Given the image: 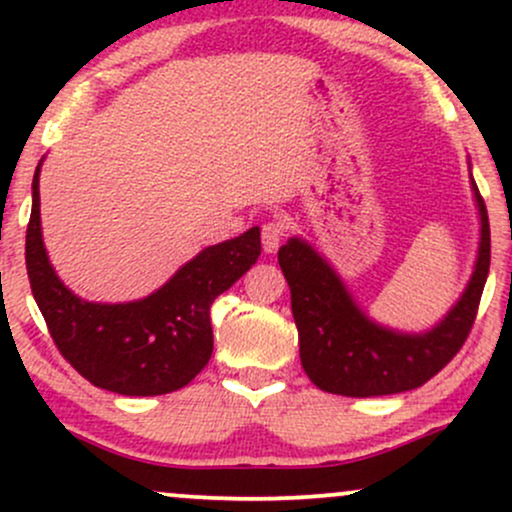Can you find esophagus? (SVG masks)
I'll list each match as a JSON object with an SVG mask.
<instances>
[{"mask_svg":"<svg viewBox=\"0 0 512 512\" xmlns=\"http://www.w3.org/2000/svg\"><path fill=\"white\" fill-rule=\"evenodd\" d=\"M284 231L286 226L281 221H267L262 226V248L267 255H272V252L279 250L281 240H284Z\"/></svg>","mask_w":512,"mask_h":512,"instance_id":"obj_1","label":"esophagus"}]
</instances>
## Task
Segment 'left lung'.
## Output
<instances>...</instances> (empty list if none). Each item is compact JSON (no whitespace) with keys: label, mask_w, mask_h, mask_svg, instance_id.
Masks as SVG:
<instances>
[{"label":"left lung","mask_w":512,"mask_h":512,"mask_svg":"<svg viewBox=\"0 0 512 512\" xmlns=\"http://www.w3.org/2000/svg\"><path fill=\"white\" fill-rule=\"evenodd\" d=\"M479 211V248L462 296L433 327L402 332L380 325L358 305L322 252L293 236L279 248V267L291 289L301 363L320 390L344 397H380L431 380L467 339L491 264V231L484 199L469 170Z\"/></svg>","instance_id":"obj_1"}]
</instances>
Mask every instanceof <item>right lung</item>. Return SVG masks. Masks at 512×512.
I'll return each mask as SVG.
<instances>
[{"instance_id":"1","label":"right lung","mask_w":512,"mask_h":512,"mask_svg":"<svg viewBox=\"0 0 512 512\" xmlns=\"http://www.w3.org/2000/svg\"><path fill=\"white\" fill-rule=\"evenodd\" d=\"M40 166L26 231L31 291L60 354L103 390L154 397L180 390L214 351L211 303L260 257V226L197 252L161 289L127 303L84 301L50 264L40 228Z\"/></svg>"}]
</instances>
